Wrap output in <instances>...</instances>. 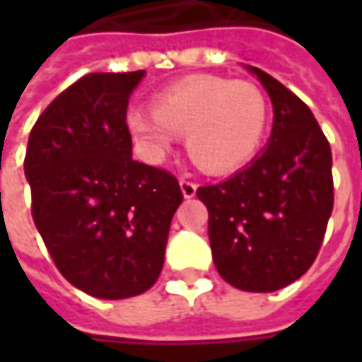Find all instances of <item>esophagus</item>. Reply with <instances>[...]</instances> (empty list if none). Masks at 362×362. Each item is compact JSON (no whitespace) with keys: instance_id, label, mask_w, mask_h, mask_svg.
I'll use <instances>...</instances> for the list:
<instances>
[{"instance_id":"obj_1","label":"esophagus","mask_w":362,"mask_h":362,"mask_svg":"<svg viewBox=\"0 0 362 362\" xmlns=\"http://www.w3.org/2000/svg\"><path fill=\"white\" fill-rule=\"evenodd\" d=\"M179 185H181V191H183V197L185 199H191L195 195V191H197V183L189 181V179H181Z\"/></svg>"}]
</instances>
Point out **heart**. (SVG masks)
<instances>
[{
	"label": "heart",
	"instance_id": "obj_1",
	"mask_svg": "<svg viewBox=\"0 0 362 362\" xmlns=\"http://www.w3.org/2000/svg\"><path fill=\"white\" fill-rule=\"evenodd\" d=\"M266 94L247 80L191 76L165 88L153 110L134 108L129 127L151 157L187 134V151L203 171L228 173L254 159L268 131Z\"/></svg>",
	"mask_w": 362,
	"mask_h": 362
}]
</instances>
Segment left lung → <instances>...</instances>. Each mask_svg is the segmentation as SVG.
Here are the masks:
<instances>
[{"mask_svg": "<svg viewBox=\"0 0 362 362\" xmlns=\"http://www.w3.org/2000/svg\"><path fill=\"white\" fill-rule=\"evenodd\" d=\"M266 88L274 124L266 148L230 179L197 189L209 211L219 276L245 292H274L313 266L332 214V153L310 108L276 78Z\"/></svg>", "mask_w": 362, "mask_h": 362, "instance_id": "1", "label": "left lung"}]
</instances>
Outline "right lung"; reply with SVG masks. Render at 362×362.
I'll use <instances>...</instances> for the list:
<instances>
[{"mask_svg": "<svg viewBox=\"0 0 362 362\" xmlns=\"http://www.w3.org/2000/svg\"><path fill=\"white\" fill-rule=\"evenodd\" d=\"M143 76H82L49 103L28 139L35 228L60 274L94 298H131L157 282L183 202L173 175L132 159L127 106Z\"/></svg>", "mask_w": 362, "mask_h": 362, "instance_id": "1", "label": "right lung"}]
</instances>
